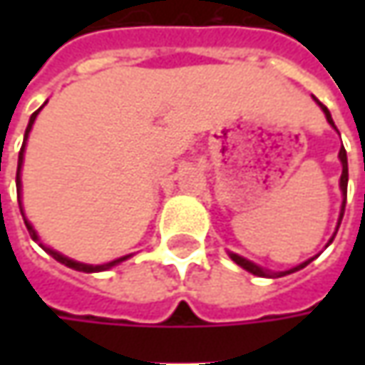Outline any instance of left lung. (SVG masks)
<instances>
[{
    "mask_svg": "<svg viewBox=\"0 0 365 365\" xmlns=\"http://www.w3.org/2000/svg\"><path fill=\"white\" fill-rule=\"evenodd\" d=\"M319 106H321V109L325 111V115H327V121H329L331 125L335 128V123H333V120H331V113H329V109L327 107L323 106L321 101H319ZM339 158H341V166H344V173H341V192H344V205H341V215H339V223H341V219H344V211H345V201H347V154H345V148L341 146V150H339ZM337 230H339V225H337ZM232 259L235 262V264H240L244 270H247V272H252V274H256V276H272V274H268V272H264L259 266H256L254 262H250V259H245L242 258V256H237V254H232ZM311 259H307V262H302L301 266H297V268H292V270H288V272H280V274H276V276H284V274H290V272H297V270H301V268H304L307 264H309Z\"/></svg>",
    "mask_w": 365,
    "mask_h": 365,
    "instance_id": "1",
    "label": "left lung"
}]
</instances>
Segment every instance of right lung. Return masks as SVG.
<instances>
[{"label":"right lung","mask_w":365,"mask_h":365,"mask_svg":"<svg viewBox=\"0 0 365 365\" xmlns=\"http://www.w3.org/2000/svg\"><path fill=\"white\" fill-rule=\"evenodd\" d=\"M40 109H42V107H40ZM40 109H38V111H40ZM38 111H34V113H32V118H30V123H28V128H26V135H24V144H21L20 156H18V173H16V187H18V190L21 189L20 168H21V162H24V148H26V140H28V133H30V130H32V123H34L36 115H38ZM18 201H20V192H18ZM20 211H21V205H20ZM21 217H24V213H21ZM24 223H26V227H28V232H30V237L38 242V235H36L34 227H32V225H30V223L26 221V217H24ZM40 245H42V244H40ZM42 247H44V245H42ZM44 250L48 252L52 258L58 259L61 264L68 266V268H73V270H78V272H101V270H109L111 266H115V264H120V262H123V259L128 258V256H123V258L113 259V262H109V264H101V266H89V264H81V262H75V259L64 258L63 254H58V252H54V250H50V247H44Z\"/></svg>","instance_id":"1"}]
</instances>
